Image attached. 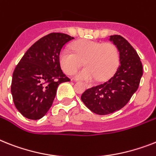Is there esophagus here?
<instances>
[{"mask_svg":"<svg viewBox=\"0 0 156 156\" xmlns=\"http://www.w3.org/2000/svg\"><path fill=\"white\" fill-rule=\"evenodd\" d=\"M85 85H86V87H87V88H89V87H92V86H91V84H87H87H85Z\"/></svg>","mask_w":156,"mask_h":156,"instance_id":"1","label":"esophagus"}]
</instances>
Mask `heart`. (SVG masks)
Here are the masks:
<instances>
[{
	"mask_svg": "<svg viewBox=\"0 0 156 156\" xmlns=\"http://www.w3.org/2000/svg\"><path fill=\"white\" fill-rule=\"evenodd\" d=\"M69 48H64L59 55L61 69L68 75L75 73L83 65L86 68L74 76L75 79L100 81L107 80L115 72L119 63V52L115 44L100 41L83 40Z\"/></svg>",
	"mask_w": 156,
	"mask_h": 156,
	"instance_id": "heart-1",
	"label": "heart"
}]
</instances>
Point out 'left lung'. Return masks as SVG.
Returning <instances> with one entry per match:
<instances>
[{"mask_svg": "<svg viewBox=\"0 0 156 156\" xmlns=\"http://www.w3.org/2000/svg\"><path fill=\"white\" fill-rule=\"evenodd\" d=\"M119 51V64L106 82L88 88L81 100L87 108L98 115H108L121 109L136 92L143 76L140 58L127 40L119 35L110 37Z\"/></svg>", "mask_w": 156, "mask_h": 156, "instance_id": "1", "label": "left lung"}]
</instances>
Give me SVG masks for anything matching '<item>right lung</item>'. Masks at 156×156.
<instances>
[{"mask_svg":"<svg viewBox=\"0 0 156 156\" xmlns=\"http://www.w3.org/2000/svg\"><path fill=\"white\" fill-rule=\"evenodd\" d=\"M74 39L52 33L35 42L14 69L11 84L12 100L23 116L39 119L52 106L56 90L69 81L60 68L59 55L63 46Z\"/></svg>","mask_w":156,"mask_h":156,"instance_id":"right-lung-1","label":"right lung"}]
</instances>
